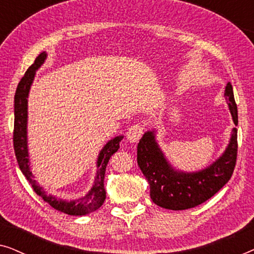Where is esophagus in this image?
Returning a JSON list of instances; mask_svg holds the SVG:
<instances>
[{"instance_id": "obj_1", "label": "esophagus", "mask_w": 254, "mask_h": 254, "mask_svg": "<svg viewBox=\"0 0 254 254\" xmlns=\"http://www.w3.org/2000/svg\"><path fill=\"white\" fill-rule=\"evenodd\" d=\"M142 134H143V127H142L141 125H133V126L129 127V129H128L126 137L128 141L134 143V142H137L140 140Z\"/></svg>"}]
</instances>
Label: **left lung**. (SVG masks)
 Here are the masks:
<instances>
[{
    "label": "left lung",
    "mask_w": 254,
    "mask_h": 254,
    "mask_svg": "<svg viewBox=\"0 0 254 254\" xmlns=\"http://www.w3.org/2000/svg\"><path fill=\"white\" fill-rule=\"evenodd\" d=\"M224 96L237 126V105L230 82L225 86ZM237 148V129L232 128L228 147L213 164L196 172H184L172 168L158 147L155 130H148L137 144V164L149 183L151 200L165 209L184 210L210 199L230 180Z\"/></svg>",
    "instance_id": "obj_1"
}]
</instances>
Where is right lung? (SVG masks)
I'll return each instance as SVG.
<instances>
[{"instance_id":"1","label":"right lung","mask_w":254,"mask_h":254,"mask_svg":"<svg viewBox=\"0 0 254 254\" xmlns=\"http://www.w3.org/2000/svg\"><path fill=\"white\" fill-rule=\"evenodd\" d=\"M46 52H43L38 55L34 64H31L27 69L25 75L23 76L17 86L15 93V125H13V149L17 162H18L20 171L29 180L33 190L38 195L41 196L44 201L50 203L54 209L68 215L81 216L92 213L98 209L106 199V192L104 189V178H105L106 165L109 163L111 156L118 151L120 148V142L124 136H117L110 140L100 150L98 159H97V173L95 177V184L89 190V193L77 200L65 201L62 199H57L53 195H47L43 187L38 185L34 180L32 171L30 169L29 149H27V97L32 85V82L36 76V71L41 67L46 60Z\"/></svg>"}]
</instances>
